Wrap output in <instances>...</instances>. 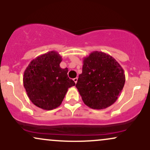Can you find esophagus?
Segmentation results:
<instances>
[{"label": "esophagus", "mask_w": 150, "mask_h": 150, "mask_svg": "<svg viewBox=\"0 0 150 150\" xmlns=\"http://www.w3.org/2000/svg\"><path fill=\"white\" fill-rule=\"evenodd\" d=\"M73 81H74V82H75V83L76 84L77 82V77H75V78H74L73 79Z\"/></svg>", "instance_id": "obj_1"}]
</instances>
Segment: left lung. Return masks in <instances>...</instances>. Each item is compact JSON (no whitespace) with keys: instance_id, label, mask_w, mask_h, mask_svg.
Listing matches in <instances>:
<instances>
[{"instance_id":"left-lung-1","label":"left lung","mask_w":150,"mask_h":150,"mask_svg":"<svg viewBox=\"0 0 150 150\" xmlns=\"http://www.w3.org/2000/svg\"><path fill=\"white\" fill-rule=\"evenodd\" d=\"M125 81L124 70L115 58L93 51L83 58L82 73L75 87L85 104L93 109H104L117 100Z\"/></svg>"}]
</instances>
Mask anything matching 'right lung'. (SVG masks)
<instances>
[{
    "label": "right lung",
    "mask_w": 150,
    "mask_h": 150,
    "mask_svg": "<svg viewBox=\"0 0 150 150\" xmlns=\"http://www.w3.org/2000/svg\"><path fill=\"white\" fill-rule=\"evenodd\" d=\"M62 57L55 51L38 56L24 72L23 84L33 104L44 110L58 107L75 82L68 77V68H61Z\"/></svg>",
    "instance_id": "right-lung-1"
}]
</instances>
